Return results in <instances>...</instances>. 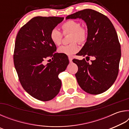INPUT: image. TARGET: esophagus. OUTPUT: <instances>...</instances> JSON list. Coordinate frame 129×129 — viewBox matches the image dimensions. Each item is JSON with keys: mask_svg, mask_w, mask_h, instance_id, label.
I'll return each mask as SVG.
<instances>
[{"mask_svg": "<svg viewBox=\"0 0 129 129\" xmlns=\"http://www.w3.org/2000/svg\"><path fill=\"white\" fill-rule=\"evenodd\" d=\"M68 58H69V60L70 62H71L72 61V57L71 56H69Z\"/></svg>", "mask_w": 129, "mask_h": 129, "instance_id": "esophagus-1", "label": "esophagus"}]
</instances>
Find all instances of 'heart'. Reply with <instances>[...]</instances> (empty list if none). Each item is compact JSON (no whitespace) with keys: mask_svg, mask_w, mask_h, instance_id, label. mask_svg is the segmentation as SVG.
<instances>
[{"mask_svg":"<svg viewBox=\"0 0 129 129\" xmlns=\"http://www.w3.org/2000/svg\"><path fill=\"white\" fill-rule=\"evenodd\" d=\"M64 35L71 34L70 41L73 42L69 45H62L58 49L60 54L67 56H71L78 52L79 47L75 41L83 43L86 40L88 33L84 27H81L80 23L77 21L70 20L64 23L61 25ZM50 39L54 44L60 45L61 43L62 35L57 29H53L50 33Z\"/></svg>","mask_w":129,"mask_h":129,"instance_id":"obj_1","label":"heart"}]
</instances>
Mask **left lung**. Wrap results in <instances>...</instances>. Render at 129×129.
Wrapping results in <instances>:
<instances>
[{
  "mask_svg": "<svg viewBox=\"0 0 129 129\" xmlns=\"http://www.w3.org/2000/svg\"><path fill=\"white\" fill-rule=\"evenodd\" d=\"M81 19L86 23L88 36L78 56L93 57L91 62L73 59L78 66L76 73L82 90L91 94L104 93L112 86L117 77L121 57V45L113 24L104 15L85 9L66 17V19Z\"/></svg>",
  "mask_w": 129,
  "mask_h": 129,
  "instance_id": "1",
  "label": "left lung"
}]
</instances>
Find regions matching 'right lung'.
<instances>
[{
	"label": "right lung",
	"instance_id": "obj_1",
	"mask_svg": "<svg viewBox=\"0 0 129 129\" xmlns=\"http://www.w3.org/2000/svg\"><path fill=\"white\" fill-rule=\"evenodd\" d=\"M64 17L37 16L19 30L15 41L14 61L24 89L35 99L48 101L59 93L61 81L58 75L69 64L65 54L55 53L56 46L50 33ZM48 57L53 60L46 65Z\"/></svg>",
	"mask_w": 129,
	"mask_h": 129
}]
</instances>
